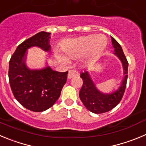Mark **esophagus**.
<instances>
[{"instance_id": "esophagus-1", "label": "esophagus", "mask_w": 146, "mask_h": 146, "mask_svg": "<svg viewBox=\"0 0 146 146\" xmlns=\"http://www.w3.org/2000/svg\"><path fill=\"white\" fill-rule=\"evenodd\" d=\"M78 72L76 71V70H70V71L68 72V78H72L78 76Z\"/></svg>"}]
</instances>
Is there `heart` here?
Wrapping results in <instances>:
<instances>
[{
  "label": "heart",
  "instance_id": "obj_1",
  "mask_svg": "<svg viewBox=\"0 0 146 146\" xmlns=\"http://www.w3.org/2000/svg\"><path fill=\"white\" fill-rule=\"evenodd\" d=\"M107 44V40L104 35H86L63 41L61 44V49L70 59H75L83 54L86 58L91 59L104 51ZM55 55L62 62H68V58L62 54L56 53Z\"/></svg>",
  "mask_w": 146,
  "mask_h": 146
}]
</instances>
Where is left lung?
<instances>
[{
  "label": "left lung",
  "mask_w": 146,
  "mask_h": 146,
  "mask_svg": "<svg viewBox=\"0 0 146 146\" xmlns=\"http://www.w3.org/2000/svg\"><path fill=\"white\" fill-rule=\"evenodd\" d=\"M111 38L114 48V54L122 62L125 75L119 88L110 94L102 93L97 89L88 71H84L80 75L83 79V86L79 92L80 99L87 110L95 114L107 112L116 107L120 102L126 88L128 62L120 44L112 36Z\"/></svg>",
  "instance_id": "1"
}]
</instances>
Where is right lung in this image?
<instances>
[{
    "label": "right lung",
    "instance_id": "add662e5",
    "mask_svg": "<svg viewBox=\"0 0 146 146\" xmlns=\"http://www.w3.org/2000/svg\"><path fill=\"white\" fill-rule=\"evenodd\" d=\"M50 34L40 32L18 46L9 61V78L16 100L27 110L43 111L50 108L60 96L68 73L53 70L50 66L31 70L26 65L27 50L38 47L50 52Z\"/></svg>",
    "mask_w": 146,
    "mask_h": 146
}]
</instances>
